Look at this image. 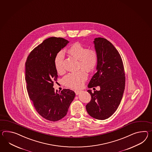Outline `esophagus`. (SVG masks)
<instances>
[{"mask_svg":"<svg viewBox=\"0 0 152 152\" xmlns=\"http://www.w3.org/2000/svg\"><path fill=\"white\" fill-rule=\"evenodd\" d=\"M81 92V91H78V90H75V94H76V95H78Z\"/></svg>","mask_w":152,"mask_h":152,"instance_id":"34e87169","label":"esophagus"}]
</instances>
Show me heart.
Here are the masks:
<instances>
[{"mask_svg": "<svg viewBox=\"0 0 152 152\" xmlns=\"http://www.w3.org/2000/svg\"><path fill=\"white\" fill-rule=\"evenodd\" d=\"M68 53L75 59L79 60V67L90 72L94 70L97 65L98 58L96 52L89 50L79 43H76L70 46ZM64 52L60 50L56 54L54 60V66L59 74L65 72L64 65ZM87 78V75L83 70L72 72L66 75L63 79L65 85L73 89L81 88Z\"/></svg>", "mask_w": 152, "mask_h": 152, "instance_id": "1", "label": "heart"}]
</instances>
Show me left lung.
I'll list each match as a JSON object with an SVG mask.
<instances>
[{
  "mask_svg": "<svg viewBox=\"0 0 152 152\" xmlns=\"http://www.w3.org/2000/svg\"><path fill=\"white\" fill-rule=\"evenodd\" d=\"M98 55L96 73L88 85V88L99 86V91L88 89L91 100L86 105L91 116L98 120L109 118L117 110L122 99L125 77L122 59L115 47L103 38L93 41Z\"/></svg>",
  "mask_w": 152,
  "mask_h": 152,
  "instance_id": "obj_1",
  "label": "left lung"
}]
</instances>
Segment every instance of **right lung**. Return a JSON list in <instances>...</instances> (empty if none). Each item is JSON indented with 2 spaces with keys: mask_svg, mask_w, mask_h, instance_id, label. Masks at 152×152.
<instances>
[{
  "mask_svg": "<svg viewBox=\"0 0 152 152\" xmlns=\"http://www.w3.org/2000/svg\"><path fill=\"white\" fill-rule=\"evenodd\" d=\"M69 43L63 38H48L30 53L25 64V80L30 99L38 114L51 121H58L66 115L75 96L70 89L58 93L53 88L58 77L54 58Z\"/></svg>",
  "mask_w": 152,
  "mask_h": 152,
  "instance_id": "obj_1",
  "label": "right lung"
}]
</instances>
